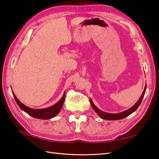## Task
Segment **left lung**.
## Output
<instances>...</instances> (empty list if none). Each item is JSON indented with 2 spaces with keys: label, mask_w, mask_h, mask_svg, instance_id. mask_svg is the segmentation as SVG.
<instances>
[{
  "label": "left lung",
  "mask_w": 159,
  "mask_h": 159,
  "mask_svg": "<svg viewBox=\"0 0 159 159\" xmlns=\"http://www.w3.org/2000/svg\"><path fill=\"white\" fill-rule=\"evenodd\" d=\"M146 85L145 87L143 92L141 94V96L140 97V98L138 100L137 102L134 104V105L130 109H127L126 111H124L123 112H121L119 113H107V112H104V111L100 110L99 109L95 106V104H93V101L92 100V99H90V102H91V105H92L93 109L95 111V112L98 115V116L102 118V119L104 120H121L123 119L124 117H126L127 116H129L131 113H133L134 111H135L137 108L139 107V106L140 105V104L142 101L143 98L144 96L145 92H146Z\"/></svg>",
  "instance_id": "left-lung-1"
}]
</instances>
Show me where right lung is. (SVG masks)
I'll return each mask as SVG.
<instances>
[{
    "label": "right lung",
    "mask_w": 159,
    "mask_h": 159,
    "mask_svg": "<svg viewBox=\"0 0 159 159\" xmlns=\"http://www.w3.org/2000/svg\"><path fill=\"white\" fill-rule=\"evenodd\" d=\"M12 93H13V97H14L15 98L16 102H17V104H18V105L20 107V109L25 111V112H26L27 114H29V116H31L33 117L38 118V119H41V120H49V119H51V118L54 117H55L60 112L61 109H62L64 100H65V96H66V91H65V92H64L61 98L56 104H54V105L48 108H45V109H31V108L26 107V105H25V104H22L18 98H17V97L16 96L14 93L13 92Z\"/></svg>",
    "instance_id": "1"
}]
</instances>
